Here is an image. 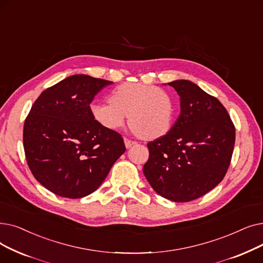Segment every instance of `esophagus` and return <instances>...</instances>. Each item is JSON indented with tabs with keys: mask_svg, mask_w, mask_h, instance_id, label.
Here are the masks:
<instances>
[{
	"mask_svg": "<svg viewBox=\"0 0 263 263\" xmlns=\"http://www.w3.org/2000/svg\"><path fill=\"white\" fill-rule=\"evenodd\" d=\"M124 142H125V146H126L127 148L132 147L133 145H135L137 142L134 141V140H130V139H127V138H124Z\"/></svg>",
	"mask_w": 263,
	"mask_h": 263,
	"instance_id": "34e87169",
	"label": "esophagus"
}]
</instances>
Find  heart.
<instances>
[{
    "instance_id": "1",
    "label": "heart",
    "mask_w": 263,
    "mask_h": 263,
    "mask_svg": "<svg viewBox=\"0 0 263 263\" xmlns=\"http://www.w3.org/2000/svg\"><path fill=\"white\" fill-rule=\"evenodd\" d=\"M109 101L90 106L93 119L107 129L122 127L126 116L132 129L145 139L164 136L171 127L172 98L157 86L123 83L110 93Z\"/></svg>"
}]
</instances>
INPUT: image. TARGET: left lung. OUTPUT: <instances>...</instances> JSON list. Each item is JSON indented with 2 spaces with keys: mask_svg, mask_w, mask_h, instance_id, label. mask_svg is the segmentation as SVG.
I'll return each instance as SVG.
<instances>
[{
  "mask_svg": "<svg viewBox=\"0 0 263 263\" xmlns=\"http://www.w3.org/2000/svg\"><path fill=\"white\" fill-rule=\"evenodd\" d=\"M180 96L181 114L170 130L147 143L143 173L153 190L174 202L209 193L226 174L235 141L230 116L218 99L189 80L168 83Z\"/></svg>",
  "mask_w": 263,
  "mask_h": 263,
  "instance_id": "obj_1",
  "label": "left lung"
}]
</instances>
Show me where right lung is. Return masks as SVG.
Returning <instances> with one entry per match:
<instances>
[{
	"label": "right lung",
	"instance_id": "1",
	"mask_svg": "<svg viewBox=\"0 0 263 263\" xmlns=\"http://www.w3.org/2000/svg\"><path fill=\"white\" fill-rule=\"evenodd\" d=\"M111 81L73 74L48 87L23 126V146L34 178L70 199L95 192L125 152L122 136L92 117L94 96Z\"/></svg>",
	"mask_w": 263,
	"mask_h": 263
}]
</instances>
